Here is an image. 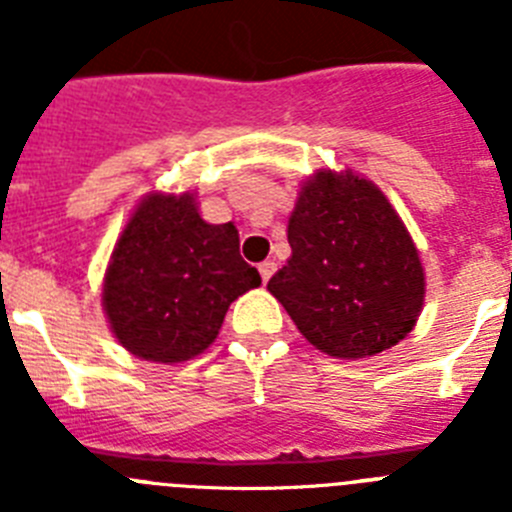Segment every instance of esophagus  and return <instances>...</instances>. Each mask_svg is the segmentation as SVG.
I'll use <instances>...</instances> for the list:
<instances>
[{
	"mask_svg": "<svg viewBox=\"0 0 512 512\" xmlns=\"http://www.w3.org/2000/svg\"><path fill=\"white\" fill-rule=\"evenodd\" d=\"M274 271H277V264H274V261H261L259 264V274H261V279H264V284L269 282Z\"/></svg>",
	"mask_w": 512,
	"mask_h": 512,
	"instance_id": "esophagus-1",
	"label": "esophagus"
}]
</instances>
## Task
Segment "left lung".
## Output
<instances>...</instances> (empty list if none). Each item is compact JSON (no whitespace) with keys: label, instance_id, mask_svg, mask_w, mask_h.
Returning a JSON list of instances; mask_svg holds the SVG:
<instances>
[{"label":"left lung","instance_id":"left-lung-1","mask_svg":"<svg viewBox=\"0 0 512 512\" xmlns=\"http://www.w3.org/2000/svg\"><path fill=\"white\" fill-rule=\"evenodd\" d=\"M287 241L292 256L266 289L318 351L369 359L415 328L425 302L418 246L366 176L351 169L307 176Z\"/></svg>","mask_w":512,"mask_h":512}]
</instances>
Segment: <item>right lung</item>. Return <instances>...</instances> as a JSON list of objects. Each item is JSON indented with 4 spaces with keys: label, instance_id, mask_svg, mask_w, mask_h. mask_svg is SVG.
I'll use <instances>...</instances> for the list:
<instances>
[{
    "label": "right lung",
    "instance_id": "obj_1",
    "mask_svg": "<svg viewBox=\"0 0 512 512\" xmlns=\"http://www.w3.org/2000/svg\"><path fill=\"white\" fill-rule=\"evenodd\" d=\"M233 223L202 220L197 192H148L117 235L102 310L125 351L182 364L217 338L230 302L259 287Z\"/></svg>",
    "mask_w": 512,
    "mask_h": 512
}]
</instances>
